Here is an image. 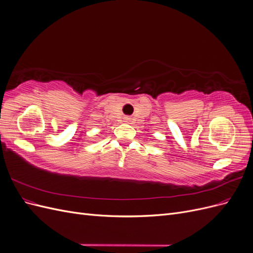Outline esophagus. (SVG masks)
<instances>
[{
  "mask_svg": "<svg viewBox=\"0 0 253 253\" xmlns=\"http://www.w3.org/2000/svg\"><path fill=\"white\" fill-rule=\"evenodd\" d=\"M126 120H129V119H128V118H126Z\"/></svg>",
  "mask_w": 253,
  "mask_h": 253,
  "instance_id": "obj_1",
  "label": "esophagus"
}]
</instances>
